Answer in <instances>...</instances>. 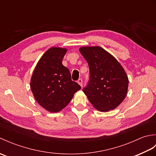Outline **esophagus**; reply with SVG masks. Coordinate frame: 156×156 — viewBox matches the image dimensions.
Here are the masks:
<instances>
[{
  "label": "esophagus",
  "mask_w": 156,
  "mask_h": 156,
  "mask_svg": "<svg viewBox=\"0 0 156 156\" xmlns=\"http://www.w3.org/2000/svg\"><path fill=\"white\" fill-rule=\"evenodd\" d=\"M78 83L80 84V87H82V80L81 78H80V79H78Z\"/></svg>",
  "instance_id": "obj_1"
}]
</instances>
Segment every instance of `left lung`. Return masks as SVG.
<instances>
[{
  "label": "left lung",
  "instance_id": "obj_1",
  "mask_svg": "<svg viewBox=\"0 0 156 156\" xmlns=\"http://www.w3.org/2000/svg\"><path fill=\"white\" fill-rule=\"evenodd\" d=\"M88 62L90 80L83 89L96 109L108 112L117 108L127 94L129 79L125 69L113 55L100 46L79 49Z\"/></svg>",
  "mask_w": 156,
  "mask_h": 156
}]
</instances>
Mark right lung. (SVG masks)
<instances>
[{
    "label": "right lung",
    "instance_id": "right-lung-1",
    "mask_svg": "<svg viewBox=\"0 0 156 156\" xmlns=\"http://www.w3.org/2000/svg\"><path fill=\"white\" fill-rule=\"evenodd\" d=\"M67 51L59 47L48 49L39 59L31 76L30 87L34 98L50 112L64 108L81 88L72 80L69 70L62 64Z\"/></svg>",
    "mask_w": 156,
    "mask_h": 156
}]
</instances>
